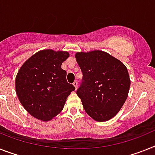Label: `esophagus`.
I'll return each mask as SVG.
<instances>
[{
  "label": "esophagus",
  "mask_w": 155,
  "mask_h": 155,
  "mask_svg": "<svg viewBox=\"0 0 155 155\" xmlns=\"http://www.w3.org/2000/svg\"><path fill=\"white\" fill-rule=\"evenodd\" d=\"M73 85H74V87H75V90H77V88H78V83H77V81L74 82Z\"/></svg>",
  "instance_id": "obj_1"
}]
</instances>
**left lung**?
Here are the masks:
<instances>
[{"label": "left lung", "instance_id": "1", "mask_svg": "<svg viewBox=\"0 0 155 155\" xmlns=\"http://www.w3.org/2000/svg\"><path fill=\"white\" fill-rule=\"evenodd\" d=\"M75 57L83 73L76 94L86 113L96 121L109 120L128 97L131 81L127 68L101 50L79 52Z\"/></svg>", "mask_w": 155, "mask_h": 155}]
</instances>
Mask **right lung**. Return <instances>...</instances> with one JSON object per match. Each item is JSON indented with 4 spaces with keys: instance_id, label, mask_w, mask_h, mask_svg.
<instances>
[{
    "instance_id": "add662e5",
    "label": "right lung",
    "mask_w": 155,
    "mask_h": 155,
    "mask_svg": "<svg viewBox=\"0 0 155 155\" xmlns=\"http://www.w3.org/2000/svg\"><path fill=\"white\" fill-rule=\"evenodd\" d=\"M69 53L44 49L26 61L15 77V91L31 116L48 121L63 110L75 87L66 80L61 64Z\"/></svg>"
}]
</instances>
